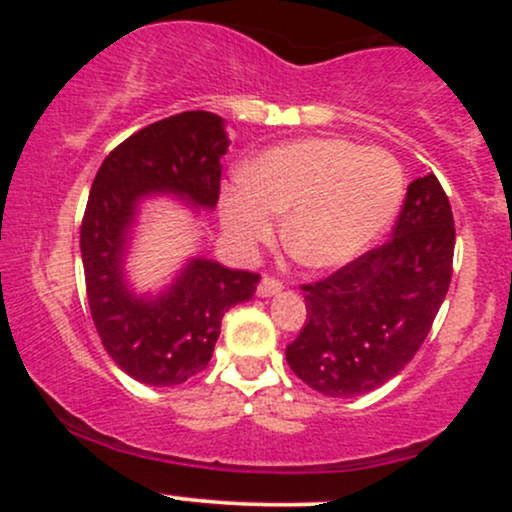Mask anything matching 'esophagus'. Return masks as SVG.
I'll list each match as a JSON object with an SVG mask.
<instances>
[{
	"label": "esophagus",
	"mask_w": 512,
	"mask_h": 512,
	"mask_svg": "<svg viewBox=\"0 0 512 512\" xmlns=\"http://www.w3.org/2000/svg\"><path fill=\"white\" fill-rule=\"evenodd\" d=\"M284 289V284H281L279 279H274V276H264L260 281V286H257V296L267 298V296H276V293H281Z\"/></svg>",
	"instance_id": "1"
}]
</instances>
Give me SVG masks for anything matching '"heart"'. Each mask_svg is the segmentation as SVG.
I'll return each mask as SVG.
<instances>
[{
    "label": "heart",
    "instance_id": "1",
    "mask_svg": "<svg viewBox=\"0 0 512 512\" xmlns=\"http://www.w3.org/2000/svg\"><path fill=\"white\" fill-rule=\"evenodd\" d=\"M404 195L399 161L383 149L349 139H301L279 144L245 168V180L226 187L223 226L243 250L279 233L310 269L354 262L387 231Z\"/></svg>",
    "mask_w": 512,
    "mask_h": 512
}]
</instances>
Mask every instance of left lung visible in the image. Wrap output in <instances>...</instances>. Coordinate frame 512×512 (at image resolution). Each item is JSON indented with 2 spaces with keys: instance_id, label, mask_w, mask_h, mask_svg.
Instances as JSON below:
<instances>
[{
  "instance_id": "left-lung-1",
  "label": "left lung",
  "mask_w": 512,
  "mask_h": 512,
  "mask_svg": "<svg viewBox=\"0 0 512 512\" xmlns=\"http://www.w3.org/2000/svg\"><path fill=\"white\" fill-rule=\"evenodd\" d=\"M455 221L436 175L407 187L392 238L303 284L305 320L286 361L327 397L366 395L421 349L450 289Z\"/></svg>"
}]
</instances>
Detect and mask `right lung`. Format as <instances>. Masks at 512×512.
Wrapping results in <instances>:
<instances>
[{
  "label": "right lung",
  "mask_w": 512,
  "mask_h": 512,
  "mask_svg": "<svg viewBox=\"0 0 512 512\" xmlns=\"http://www.w3.org/2000/svg\"><path fill=\"white\" fill-rule=\"evenodd\" d=\"M226 149L219 115H170L117 144L88 192L81 221L88 308L110 358L144 385H180L207 368L223 313L250 301L260 281V274L190 260L156 298L134 296L125 284L122 262L139 199L170 192L214 209Z\"/></svg>",
  "instance_id": "1"
}]
</instances>
